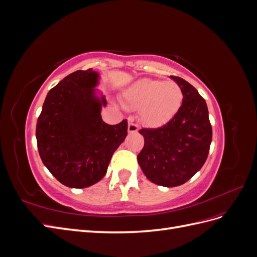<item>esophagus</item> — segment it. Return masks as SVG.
<instances>
[{"mask_svg": "<svg viewBox=\"0 0 257 257\" xmlns=\"http://www.w3.org/2000/svg\"><path fill=\"white\" fill-rule=\"evenodd\" d=\"M138 130H139V127L137 124L128 122V133H137Z\"/></svg>", "mask_w": 257, "mask_h": 257, "instance_id": "esophagus-1", "label": "esophagus"}]
</instances>
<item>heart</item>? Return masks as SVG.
Returning a JSON list of instances; mask_svg holds the SVG:
<instances>
[{"instance_id":"obj_1","label":"heart","mask_w":257,"mask_h":257,"mask_svg":"<svg viewBox=\"0 0 257 257\" xmlns=\"http://www.w3.org/2000/svg\"><path fill=\"white\" fill-rule=\"evenodd\" d=\"M183 99V93L175 81L139 79L124 92L126 105L138 108L139 118L148 126H161L177 113Z\"/></svg>"}]
</instances>
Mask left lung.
I'll return each mask as SVG.
<instances>
[{"label":"left lung","mask_w":257,"mask_h":257,"mask_svg":"<svg viewBox=\"0 0 257 257\" xmlns=\"http://www.w3.org/2000/svg\"><path fill=\"white\" fill-rule=\"evenodd\" d=\"M170 78L182 90V105L164 126L139 131L145 146L137 157L146 177L166 188L185 183L203 167L212 141L206 100L188 81Z\"/></svg>","instance_id":"1"}]
</instances>
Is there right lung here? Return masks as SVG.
I'll return each mask as SVG.
<instances>
[{"instance_id":"add662e5","label":"right lung","mask_w":257,"mask_h":257,"mask_svg":"<svg viewBox=\"0 0 257 257\" xmlns=\"http://www.w3.org/2000/svg\"><path fill=\"white\" fill-rule=\"evenodd\" d=\"M100 75L89 68L66 76L45 98L36 124L44 165L68 188L83 189L102 180L113 152L127 135V121H103L105 95L96 89Z\"/></svg>"}]
</instances>
